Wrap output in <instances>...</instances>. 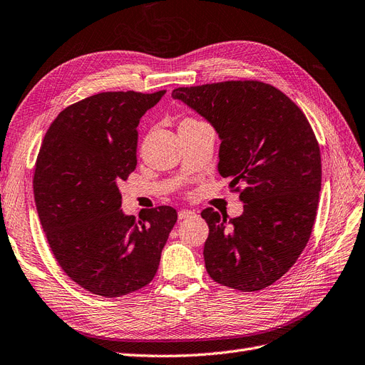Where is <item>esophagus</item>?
<instances>
[{
    "label": "esophagus",
    "instance_id": "obj_1",
    "mask_svg": "<svg viewBox=\"0 0 365 365\" xmlns=\"http://www.w3.org/2000/svg\"><path fill=\"white\" fill-rule=\"evenodd\" d=\"M196 215H195V211H192V210H181L180 212H178V217L182 220V219H190V217H195Z\"/></svg>",
    "mask_w": 365,
    "mask_h": 365
}]
</instances>
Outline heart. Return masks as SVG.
I'll list each match as a JSON object with an SVG mask.
<instances>
[{
    "mask_svg": "<svg viewBox=\"0 0 365 365\" xmlns=\"http://www.w3.org/2000/svg\"><path fill=\"white\" fill-rule=\"evenodd\" d=\"M193 122H197V120H195V119H184L181 123H180V128L181 127H184V125H188V123H193Z\"/></svg>",
    "mask_w": 365,
    "mask_h": 365,
    "instance_id": "b5f03b06",
    "label": "heart"
}]
</instances>
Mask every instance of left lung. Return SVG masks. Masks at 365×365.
<instances>
[{
    "mask_svg": "<svg viewBox=\"0 0 365 365\" xmlns=\"http://www.w3.org/2000/svg\"><path fill=\"white\" fill-rule=\"evenodd\" d=\"M172 96L215 127L219 173L245 204L234 219L212 208L200 212L210 228L207 272L235 290H262L290 270L316 220L322 158L311 125L290 98L262 81L178 87Z\"/></svg>",
    "mask_w": 365,
    "mask_h": 365,
    "instance_id": "8db88e82",
    "label": "left lung"
}]
</instances>
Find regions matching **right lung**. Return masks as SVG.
I'll use <instances>...</instances> for the list:
<instances>
[{"label":"right lung","instance_id":"right-lung-1","mask_svg":"<svg viewBox=\"0 0 365 365\" xmlns=\"http://www.w3.org/2000/svg\"><path fill=\"white\" fill-rule=\"evenodd\" d=\"M166 91L103 92L63 110L36 160L33 188L46 240L69 278L84 290L120 297L157 273L177 223L172 207L140 220L120 210L118 184L137 165V127Z\"/></svg>","mask_w":365,"mask_h":365}]
</instances>
